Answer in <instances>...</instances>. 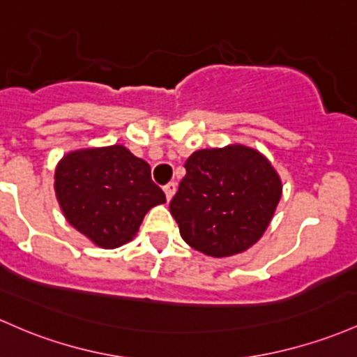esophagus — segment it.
I'll return each mask as SVG.
<instances>
[{"instance_id":"34e87169","label":"esophagus","mask_w":357,"mask_h":357,"mask_svg":"<svg viewBox=\"0 0 357 357\" xmlns=\"http://www.w3.org/2000/svg\"><path fill=\"white\" fill-rule=\"evenodd\" d=\"M164 193H166L167 202H169V199L174 197V193H176V183H167V185L164 186Z\"/></svg>"}]
</instances>
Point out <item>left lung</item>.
Returning <instances> with one entry per match:
<instances>
[{
  "label": "left lung",
  "mask_w": 357,
  "mask_h": 357,
  "mask_svg": "<svg viewBox=\"0 0 357 357\" xmlns=\"http://www.w3.org/2000/svg\"><path fill=\"white\" fill-rule=\"evenodd\" d=\"M185 169L169 210L186 244L213 257L256 244L281 198L269 160L254 149L229 146L197 151Z\"/></svg>",
  "instance_id": "8db88e82"
}]
</instances>
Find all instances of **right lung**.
<instances>
[{
	"instance_id": "add662e5",
	"label": "right lung",
	"mask_w": 357,
	"mask_h": 357,
	"mask_svg": "<svg viewBox=\"0 0 357 357\" xmlns=\"http://www.w3.org/2000/svg\"><path fill=\"white\" fill-rule=\"evenodd\" d=\"M56 193L70 225L103 249L130 241L147 211L166 202L151 166L121 146L66 155L56 169Z\"/></svg>"
}]
</instances>
